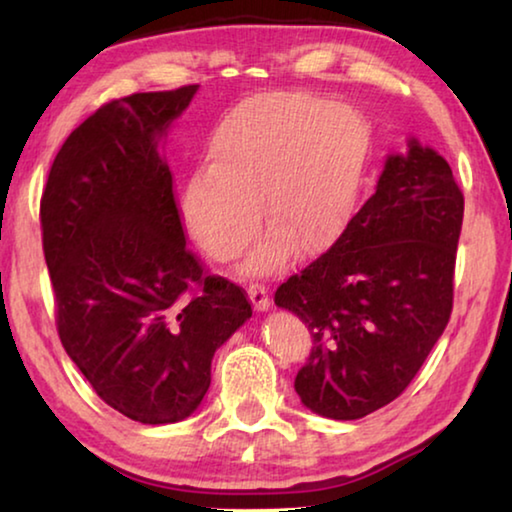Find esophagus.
Returning <instances> with one entry per match:
<instances>
[{
  "instance_id": "34e87169",
  "label": "esophagus",
  "mask_w": 512,
  "mask_h": 512,
  "mask_svg": "<svg viewBox=\"0 0 512 512\" xmlns=\"http://www.w3.org/2000/svg\"><path fill=\"white\" fill-rule=\"evenodd\" d=\"M248 298L250 302H253V307L257 311H266L268 307H271V298H268V287L262 282H253L248 287Z\"/></svg>"
}]
</instances>
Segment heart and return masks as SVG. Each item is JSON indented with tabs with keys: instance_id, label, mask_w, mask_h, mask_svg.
<instances>
[{
	"instance_id": "1",
	"label": "heart",
	"mask_w": 512,
	"mask_h": 512,
	"mask_svg": "<svg viewBox=\"0 0 512 512\" xmlns=\"http://www.w3.org/2000/svg\"><path fill=\"white\" fill-rule=\"evenodd\" d=\"M370 153L359 110L309 92L255 94L228 110L207 142V167L183 192L187 228L207 255L228 262L259 228L246 259L255 275L282 271L293 250L316 253L339 237Z\"/></svg>"
}]
</instances>
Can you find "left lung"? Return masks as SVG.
Masks as SVG:
<instances>
[{
	"instance_id": "left-lung-1",
	"label": "left lung",
	"mask_w": 512,
	"mask_h": 512,
	"mask_svg": "<svg viewBox=\"0 0 512 512\" xmlns=\"http://www.w3.org/2000/svg\"><path fill=\"white\" fill-rule=\"evenodd\" d=\"M463 203L443 155L411 140L334 246L277 287L314 339L293 384L307 409L359 420L406 391L452 316Z\"/></svg>"
}]
</instances>
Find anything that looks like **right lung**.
<instances>
[{
  "label": "right lung",
  "instance_id": "obj_1",
  "mask_svg": "<svg viewBox=\"0 0 512 512\" xmlns=\"http://www.w3.org/2000/svg\"><path fill=\"white\" fill-rule=\"evenodd\" d=\"M196 90L103 103L60 146L40 198L60 343L103 402L142 424L192 415L214 352L253 316L246 291L187 248L158 153Z\"/></svg>",
  "mask_w": 512,
  "mask_h": 512
}]
</instances>
